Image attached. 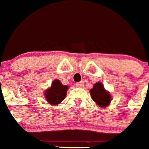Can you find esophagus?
Returning a JSON list of instances; mask_svg holds the SVG:
<instances>
[{"mask_svg":"<svg viewBox=\"0 0 149 149\" xmlns=\"http://www.w3.org/2000/svg\"><path fill=\"white\" fill-rule=\"evenodd\" d=\"M76 87L78 88H82L84 86V82H77V83L76 84Z\"/></svg>","mask_w":149,"mask_h":149,"instance_id":"obj_1","label":"esophagus"}]
</instances>
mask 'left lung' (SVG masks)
<instances>
[{
    "mask_svg": "<svg viewBox=\"0 0 149 149\" xmlns=\"http://www.w3.org/2000/svg\"><path fill=\"white\" fill-rule=\"evenodd\" d=\"M90 94L96 105L100 108L104 109L110 105L112 96L110 93L106 90L101 82H97L94 84L93 88L90 90Z\"/></svg>",
    "mask_w": 149,
    "mask_h": 149,
    "instance_id": "1",
    "label": "left lung"
}]
</instances>
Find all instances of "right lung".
Segmentation results:
<instances>
[{
    "label": "right lung",
    "instance_id": "obj_1",
    "mask_svg": "<svg viewBox=\"0 0 149 149\" xmlns=\"http://www.w3.org/2000/svg\"><path fill=\"white\" fill-rule=\"evenodd\" d=\"M69 87L64 85L60 80L55 79L52 82L51 87L45 90L44 96L50 105L58 106L66 97Z\"/></svg>",
    "mask_w": 149,
    "mask_h": 149
}]
</instances>
